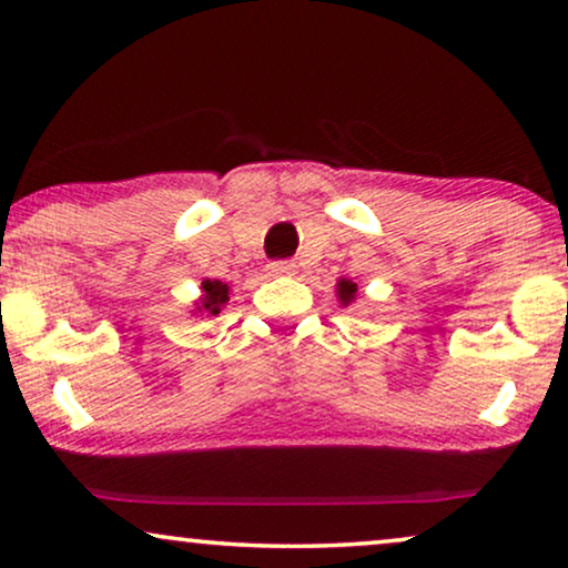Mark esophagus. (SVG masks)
Returning a JSON list of instances; mask_svg holds the SVG:
<instances>
[{
	"label": "esophagus",
	"mask_w": 568,
	"mask_h": 568,
	"mask_svg": "<svg viewBox=\"0 0 568 568\" xmlns=\"http://www.w3.org/2000/svg\"><path fill=\"white\" fill-rule=\"evenodd\" d=\"M268 271L274 276H292V274H297V263H294V261H271Z\"/></svg>",
	"instance_id": "obj_1"
}]
</instances>
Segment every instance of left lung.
<instances>
[{"instance_id":"obj_1","label":"left lung","mask_w":568,"mask_h":568,"mask_svg":"<svg viewBox=\"0 0 568 568\" xmlns=\"http://www.w3.org/2000/svg\"><path fill=\"white\" fill-rule=\"evenodd\" d=\"M338 300H341V305H348V302H354V297H356V284H352V282H346V278H341L338 282Z\"/></svg>"}]
</instances>
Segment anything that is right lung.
Masks as SVG:
<instances>
[{
	"label": "right lung",
	"mask_w": 568,
	"mask_h": 568,
	"mask_svg": "<svg viewBox=\"0 0 568 568\" xmlns=\"http://www.w3.org/2000/svg\"><path fill=\"white\" fill-rule=\"evenodd\" d=\"M227 294H230L227 284L216 282V278H214V282H209V278H206V282H204V297H201V307H196V310H199V313H201V310H206L209 315H216L224 302L230 300Z\"/></svg>",
	"instance_id": "right-lung-1"
}]
</instances>
